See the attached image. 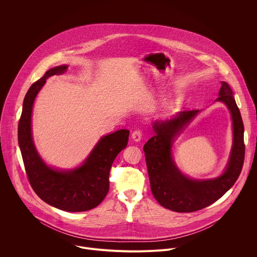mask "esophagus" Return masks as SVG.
<instances>
[{"label": "esophagus", "instance_id": "34e87169", "mask_svg": "<svg viewBox=\"0 0 257 257\" xmlns=\"http://www.w3.org/2000/svg\"><path fill=\"white\" fill-rule=\"evenodd\" d=\"M132 139L134 140V141H140L141 140V138H142V131L140 130V129H137V130H135V131H133V133H132Z\"/></svg>", "mask_w": 257, "mask_h": 257}]
</instances>
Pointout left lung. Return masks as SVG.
I'll list each match as a JSON object with an SVG mask.
<instances>
[{"label":"left lung","instance_id":"obj_1","mask_svg":"<svg viewBox=\"0 0 257 257\" xmlns=\"http://www.w3.org/2000/svg\"><path fill=\"white\" fill-rule=\"evenodd\" d=\"M217 101L226 103L233 120V148L223 175L210 180H193L183 175L172 158L175 137L198 114V109L183 111L174 118L154 123L155 135L143 146L151 189L164 207L177 212L202 209L221 198L237 181L245 157L244 125L233 91L222 82Z\"/></svg>","mask_w":257,"mask_h":257}]
</instances>
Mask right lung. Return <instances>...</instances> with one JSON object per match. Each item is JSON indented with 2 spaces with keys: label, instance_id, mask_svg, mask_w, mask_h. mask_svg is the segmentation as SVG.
<instances>
[{
  "label": "right lung",
  "instance_id": "1",
  "mask_svg": "<svg viewBox=\"0 0 257 257\" xmlns=\"http://www.w3.org/2000/svg\"><path fill=\"white\" fill-rule=\"evenodd\" d=\"M68 66L50 69L28 89L18 124V143L26 175L34 192L48 204L71 212L85 211L97 206L109 188L112 165L124 150L129 130L121 129L100 138L82 166L71 171H58L47 166L39 156L31 135L32 105L47 79L67 71Z\"/></svg>",
  "mask_w": 257,
  "mask_h": 257
}]
</instances>
